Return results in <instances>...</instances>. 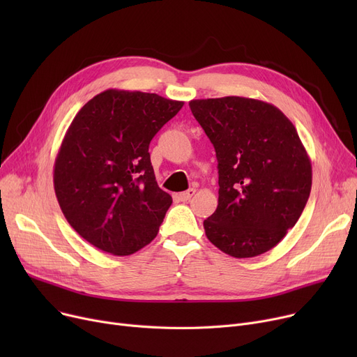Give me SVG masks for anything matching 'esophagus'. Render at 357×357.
Returning a JSON list of instances; mask_svg holds the SVG:
<instances>
[{"mask_svg":"<svg viewBox=\"0 0 357 357\" xmlns=\"http://www.w3.org/2000/svg\"><path fill=\"white\" fill-rule=\"evenodd\" d=\"M194 194H195V190L191 188V190H188V191L179 192V194H178V198H179V201H188V199H191V198L194 197Z\"/></svg>","mask_w":357,"mask_h":357,"instance_id":"esophagus-1","label":"esophagus"}]
</instances>
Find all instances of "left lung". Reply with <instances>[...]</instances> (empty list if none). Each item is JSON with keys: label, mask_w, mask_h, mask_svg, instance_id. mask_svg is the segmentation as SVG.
Here are the masks:
<instances>
[{"label": "left lung", "mask_w": 357, "mask_h": 357, "mask_svg": "<svg viewBox=\"0 0 357 357\" xmlns=\"http://www.w3.org/2000/svg\"><path fill=\"white\" fill-rule=\"evenodd\" d=\"M190 107L218 160V205L204 220L205 234L237 259L271 250L295 226L311 192V160L296 128L260 100H192Z\"/></svg>", "instance_id": "obj_1"}]
</instances>
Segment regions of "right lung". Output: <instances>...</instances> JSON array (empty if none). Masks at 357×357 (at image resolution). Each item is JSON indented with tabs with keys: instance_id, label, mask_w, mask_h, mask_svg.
Here are the masks:
<instances>
[{
	"instance_id": "1",
	"label": "right lung",
	"mask_w": 357,
	"mask_h": 357,
	"mask_svg": "<svg viewBox=\"0 0 357 357\" xmlns=\"http://www.w3.org/2000/svg\"><path fill=\"white\" fill-rule=\"evenodd\" d=\"M183 101L107 89L75 116L54 160L53 185L70 227L114 256L143 249L172 197L160 190L149 144Z\"/></svg>"
}]
</instances>
